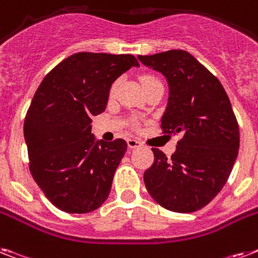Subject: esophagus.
Masks as SVG:
<instances>
[{
  "label": "esophagus",
  "instance_id": "34e87169",
  "mask_svg": "<svg viewBox=\"0 0 258 258\" xmlns=\"http://www.w3.org/2000/svg\"><path fill=\"white\" fill-rule=\"evenodd\" d=\"M127 144H128L130 148H138L142 146V143H140L139 140L134 139V138H130V139H127Z\"/></svg>",
  "mask_w": 258,
  "mask_h": 258
}]
</instances>
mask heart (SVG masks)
Returning <instances> with one entry per match:
<instances>
[{
    "label": "heart",
    "instance_id": "obj_1",
    "mask_svg": "<svg viewBox=\"0 0 258 258\" xmlns=\"http://www.w3.org/2000/svg\"><path fill=\"white\" fill-rule=\"evenodd\" d=\"M140 81H142V83L144 85H147V83H151V82H156L159 81L156 77H154V75H143L142 78H140ZM116 87H118V82H115L114 85L111 86V90H110V94L112 95V94L115 93V90H116Z\"/></svg>",
    "mask_w": 258,
    "mask_h": 258
}]
</instances>
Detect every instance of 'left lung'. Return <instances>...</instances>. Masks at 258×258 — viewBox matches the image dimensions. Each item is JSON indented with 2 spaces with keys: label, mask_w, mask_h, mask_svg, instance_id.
<instances>
[{
  "label": "left lung",
  "mask_w": 258,
  "mask_h": 258,
  "mask_svg": "<svg viewBox=\"0 0 258 258\" xmlns=\"http://www.w3.org/2000/svg\"><path fill=\"white\" fill-rule=\"evenodd\" d=\"M138 58L168 81L160 127L163 134L181 135L171 158L152 148L155 160L144 172L146 188L168 211H199L223 189L237 158L240 131L231 100L219 79L188 51Z\"/></svg>",
  "instance_id": "8db88e82"
}]
</instances>
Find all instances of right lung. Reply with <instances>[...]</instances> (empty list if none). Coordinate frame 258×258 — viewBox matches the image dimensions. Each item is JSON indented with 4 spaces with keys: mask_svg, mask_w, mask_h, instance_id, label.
Wrapping results in <instances>:
<instances>
[{
    "mask_svg": "<svg viewBox=\"0 0 258 258\" xmlns=\"http://www.w3.org/2000/svg\"><path fill=\"white\" fill-rule=\"evenodd\" d=\"M139 62L131 54L77 53L49 71L25 116L29 168L42 192L68 213L106 202L127 143L95 142L91 118L106 110L111 85Z\"/></svg>",
    "mask_w": 258,
    "mask_h": 258,
    "instance_id": "obj_1",
    "label": "right lung"
}]
</instances>
